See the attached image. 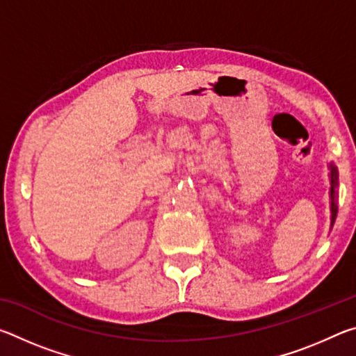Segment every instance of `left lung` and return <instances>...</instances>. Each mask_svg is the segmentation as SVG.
I'll list each match as a JSON object with an SVG mask.
<instances>
[{
	"instance_id": "obj_1",
	"label": "left lung",
	"mask_w": 356,
	"mask_h": 356,
	"mask_svg": "<svg viewBox=\"0 0 356 356\" xmlns=\"http://www.w3.org/2000/svg\"><path fill=\"white\" fill-rule=\"evenodd\" d=\"M337 185V172L336 168L331 165V226L336 218V204H334V186Z\"/></svg>"
}]
</instances>
